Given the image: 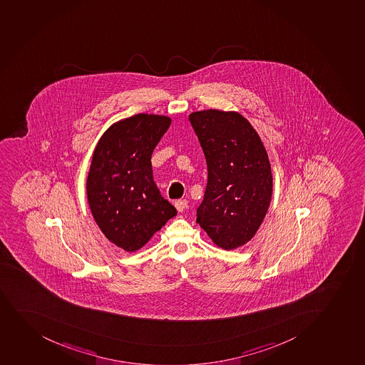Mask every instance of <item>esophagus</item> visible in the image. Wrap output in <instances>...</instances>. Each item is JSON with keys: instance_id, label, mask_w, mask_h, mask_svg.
<instances>
[{"instance_id": "34e87169", "label": "esophagus", "mask_w": 365, "mask_h": 365, "mask_svg": "<svg viewBox=\"0 0 365 365\" xmlns=\"http://www.w3.org/2000/svg\"><path fill=\"white\" fill-rule=\"evenodd\" d=\"M188 202L186 200H177L175 203H174V205H175V207H177V210L179 211V212H182V211H185V209L187 207Z\"/></svg>"}]
</instances>
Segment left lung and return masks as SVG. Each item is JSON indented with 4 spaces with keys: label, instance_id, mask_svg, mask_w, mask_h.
Wrapping results in <instances>:
<instances>
[{
    "label": "left lung",
    "instance_id": "left-lung-1",
    "mask_svg": "<svg viewBox=\"0 0 365 365\" xmlns=\"http://www.w3.org/2000/svg\"><path fill=\"white\" fill-rule=\"evenodd\" d=\"M188 119L207 165L197 223L221 249H237L254 238L272 200L268 154L254 127L237 111L207 109Z\"/></svg>",
    "mask_w": 365,
    "mask_h": 365
}]
</instances>
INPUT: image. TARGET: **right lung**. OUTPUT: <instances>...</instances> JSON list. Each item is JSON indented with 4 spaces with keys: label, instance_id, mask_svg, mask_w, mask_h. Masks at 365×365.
I'll list each match as a JSON object with an SVG mask.
<instances>
[{
    "label": "right lung",
    "instance_id": "obj_1",
    "mask_svg": "<svg viewBox=\"0 0 365 365\" xmlns=\"http://www.w3.org/2000/svg\"><path fill=\"white\" fill-rule=\"evenodd\" d=\"M172 119L137 114L113 123L97 143L86 180L88 205L100 230L127 252L145 245L177 215L153 177L151 155Z\"/></svg>",
    "mask_w": 365,
    "mask_h": 365
}]
</instances>
